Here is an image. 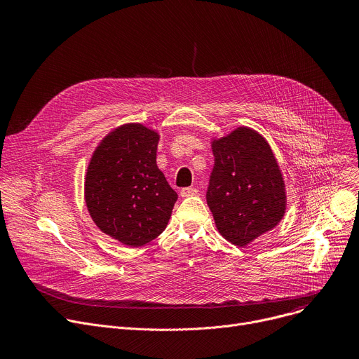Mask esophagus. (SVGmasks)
<instances>
[{
  "label": "esophagus",
  "instance_id": "esophagus-1",
  "mask_svg": "<svg viewBox=\"0 0 359 359\" xmlns=\"http://www.w3.org/2000/svg\"><path fill=\"white\" fill-rule=\"evenodd\" d=\"M198 193V190L196 187H184L180 190V196L182 197H189V196H196Z\"/></svg>",
  "mask_w": 359,
  "mask_h": 359
}]
</instances>
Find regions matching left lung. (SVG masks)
<instances>
[{
    "mask_svg": "<svg viewBox=\"0 0 359 359\" xmlns=\"http://www.w3.org/2000/svg\"><path fill=\"white\" fill-rule=\"evenodd\" d=\"M215 168L206 193L219 233L244 247L274 229L285 213V186L267 140L240 126L212 142Z\"/></svg>",
    "mask_w": 359,
    "mask_h": 359,
    "instance_id": "8db88e82",
    "label": "left lung"
}]
</instances>
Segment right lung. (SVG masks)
Masks as SVG:
<instances>
[{
    "mask_svg": "<svg viewBox=\"0 0 359 359\" xmlns=\"http://www.w3.org/2000/svg\"><path fill=\"white\" fill-rule=\"evenodd\" d=\"M159 133L126 123L95 149L85 176V203L95 224L129 247L156 238L177 193L156 165Z\"/></svg>",
    "mask_w": 359,
    "mask_h": 359,
    "instance_id": "add662e5",
    "label": "right lung"
}]
</instances>
